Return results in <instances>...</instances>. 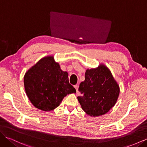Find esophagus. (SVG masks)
Listing matches in <instances>:
<instances>
[{"instance_id":"1","label":"esophagus","mask_w":147,"mask_h":147,"mask_svg":"<svg viewBox=\"0 0 147 147\" xmlns=\"http://www.w3.org/2000/svg\"><path fill=\"white\" fill-rule=\"evenodd\" d=\"M74 88H75V90H76V91H78V84H76V85H75Z\"/></svg>"}]
</instances>
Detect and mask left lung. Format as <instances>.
I'll list each match as a JSON object with an SVG mask.
<instances>
[{
  "instance_id": "left-lung-1",
  "label": "left lung",
  "mask_w": 147,
  "mask_h": 147,
  "mask_svg": "<svg viewBox=\"0 0 147 147\" xmlns=\"http://www.w3.org/2000/svg\"><path fill=\"white\" fill-rule=\"evenodd\" d=\"M77 97L82 109L92 117L107 113L118 98L119 88L109 69L100 65L96 69H88L85 80L80 84Z\"/></svg>"
}]
</instances>
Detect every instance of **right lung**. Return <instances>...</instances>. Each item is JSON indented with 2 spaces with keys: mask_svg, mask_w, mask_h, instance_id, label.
Listing matches in <instances>:
<instances>
[{
  "mask_svg": "<svg viewBox=\"0 0 147 147\" xmlns=\"http://www.w3.org/2000/svg\"><path fill=\"white\" fill-rule=\"evenodd\" d=\"M24 84L31 103L43 111L53 110L65 96L76 92L67 72L61 69L53 56L43 57L32 67L24 75Z\"/></svg>",
  "mask_w": 147,
  "mask_h": 147,
  "instance_id": "obj_1",
  "label": "right lung"
}]
</instances>
